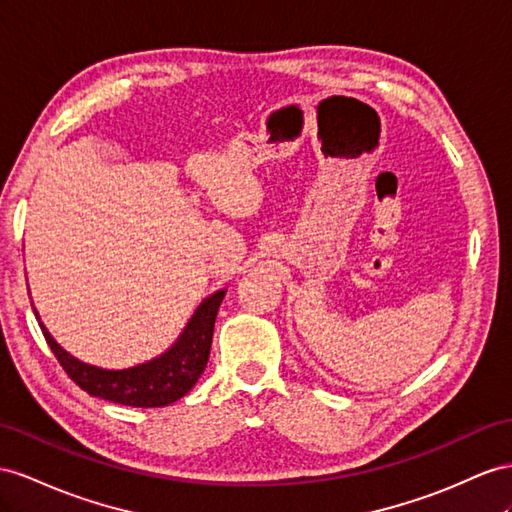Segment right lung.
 Returning <instances> with one entry per match:
<instances>
[{
	"mask_svg": "<svg viewBox=\"0 0 512 512\" xmlns=\"http://www.w3.org/2000/svg\"><path fill=\"white\" fill-rule=\"evenodd\" d=\"M225 294L227 290H218L205 298L199 309L194 311V316L179 335L175 346H170L164 355L127 370H103L97 368V365L75 359L51 337L36 309L34 316L38 324H41V331L51 352H54L64 372L71 376L75 385H80L95 398L149 409V406L173 404L175 400L186 396L201 378L203 370L207 368L214 324Z\"/></svg>",
	"mask_w": 512,
	"mask_h": 512,
	"instance_id": "obj_1",
	"label": "right lung"
}]
</instances>
